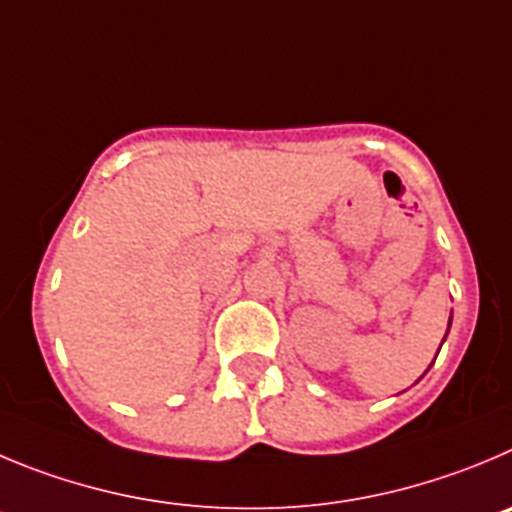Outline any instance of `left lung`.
<instances>
[{
  "mask_svg": "<svg viewBox=\"0 0 512 512\" xmlns=\"http://www.w3.org/2000/svg\"><path fill=\"white\" fill-rule=\"evenodd\" d=\"M450 321H452V318H450ZM447 333H450V328H447ZM444 338H447V336H444ZM444 343V341H442Z\"/></svg>",
  "mask_w": 512,
  "mask_h": 512,
  "instance_id": "obj_1",
  "label": "left lung"
}]
</instances>
